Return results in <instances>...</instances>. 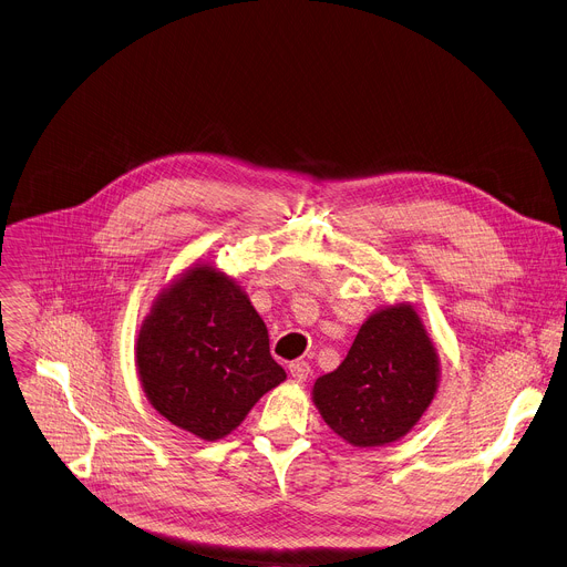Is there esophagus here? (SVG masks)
<instances>
[{
  "mask_svg": "<svg viewBox=\"0 0 567 567\" xmlns=\"http://www.w3.org/2000/svg\"><path fill=\"white\" fill-rule=\"evenodd\" d=\"M310 373H312V369H310V364H307V362H291L289 364V375L293 380H298V382H305L307 378H310Z\"/></svg>",
  "mask_w": 567,
  "mask_h": 567,
  "instance_id": "34e87169",
  "label": "esophagus"
}]
</instances>
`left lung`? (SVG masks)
Instances as JSON below:
<instances>
[{"mask_svg": "<svg viewBox=\"0 0 567 567\" xmlns=\"http://www.w3.org/2000/svg\"><path fill=\"white\" fill-rule=\"evenodd\" d=\"M436 382V350L414 307L398 305L359 328L341 367L317 380L315 402L334 434L373 447L419 423Z\"/></svg>", "mask_w": 567, "mask_h": 567, "instance_id": "obj_1", "label": "left lung"}]
</instances>
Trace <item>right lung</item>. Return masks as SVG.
<instances>
[{"label":"right lung","mask_w":567,"mask_h":567,"mask_svg":"<svg viewBox=\"0 0 567 567\" xmlns=\"http://www.w3.org/2000/svg\"><path fill=\"white\" fill-rule=\"evenodd\" d=\"M137 369L151 404L205 441L230 434L287 378L246 293L210 267H194L153 305Z\"/></svg>","instance_id":"right-lung-1"}]
</instances>
